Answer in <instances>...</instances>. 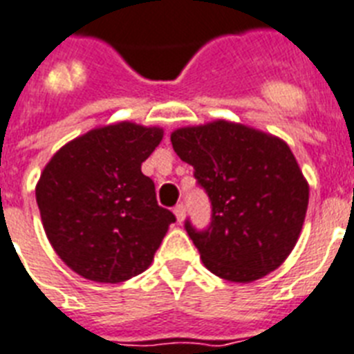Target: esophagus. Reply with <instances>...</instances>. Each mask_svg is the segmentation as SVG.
Wrapping results in <instances>:
<instances>
[{
	"instance_id": "esophagus-1",
	"label": "esophagus",
	"mask_w": 354,
	"mask_h": 354,
	"mask_svg": "<svg viewBox=\"0 0 354 354\" xmlns=\"http://www.w3.org/2000/svg\"><path fill=\"white\" fill-rule=\"evenodd\" d=\"M174 214H175V217H177V221L183 223L185 221V216H186V206L183 205V203H179V205L174 208Z\"/></svg>"
}]
</instances>
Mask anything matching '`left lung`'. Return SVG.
Listing matches in <instances>:
<instances>
[{
    "label": "left lung",
    "mask_w": 354,
    "mask_h": 354,
    "mask_svg": "<svg viewBox=\"0 0 354 354\" xmlns=\"http://www.w3.org/2000/svg\"><path fill=\"white\" fill-rule=\"evenodd\" d=\"M171 144L210 199L206 228L185 221L205 267L236 283L276 270L298 241L309 205V186L289 146L226 120L177 129Z\"/></svg>",
    "instance_id": "1"
}]
</instances>
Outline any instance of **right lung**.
<instances>
[{
    "label": "right lung",
    "instance_id": "obj_1",
    "mask_svg": "<svg viewBox=\"0 0 354 354\" xmlns=\"http://www.w3.org/2000/svg\"><path fill=\"white\" fill-rule=\"evenodd\" d=\"M162 129L131 122L93 129L49 160L36 186L45 234L82 278L120 283L144 272L175 223L142 162Z\"/></svg>",
    "mask_w": 354,
    "mask_h": 354
}]
</instances>
